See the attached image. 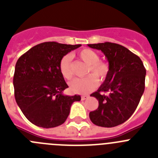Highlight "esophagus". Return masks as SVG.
<instances>
[{
    "mask_svg": "<svg viewBox=\"0 0 158 158\" xmlns=\"http://www.w3.org/2000/svg\"><path fill=\"white\" fill-rule=\"evenodd\" d=\"M89 98V96L88 95H85V96H81V100H86V99Z\"/></svg>",
    "mask_w": 158,
    "mask_h": 158,
    "instance_id": "esophagus-1",
    "label": "esophagus"
}]
</instances>
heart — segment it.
Returning a JSON list of instances; mask_svg holds the SVG:
<instances>
[{
	"instance_id": "obj_1",
	"label": "heart",
	"mask_w": 158,
	"mask_h": 158,
	"mask_svg": "<svg viewBox=\"0 0 158 158\" xmlns=\"http://www.w3.org/2000/svg\"><path fill=\"white\" fill-rule=\"evenodd\" d=\"M78 58L88 65L87 73L89 74L84 78H77L70 83V89L73 93L85 94L93 91L98 85V80L104 81L109 73V65L107 62L100 61V55L91 49L85 48L79 51ZM60 72L66 80H71L74 73L73 69L71 58L69 55H65L59 63Z\"/></svg>"
}]
</instances>
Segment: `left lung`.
<instances>
[{
	"instance_id": "8db88e82",
	"label": "left lung",
	"mask_w": 158,
	"mask_h": 158,
	"mask_svg": "<svg viewBox=\"0 0 158 158\" xmlns=\"http://www.w3.org/2000/svg\"><path fill=\"white\" fill-rule=\"evenodd\" d=\"M100 50L109 62V73L96 92L90 95L99 101L89 118L99 127H113L126 122L139 105L145 90L146 70L136 54L117 43L88 44Z\"/></svg>"
}]
</instances>
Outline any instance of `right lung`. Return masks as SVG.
Returning a JSON list of instances; mask_svg holds the SVG:
<instances>
[{
  "instance_id": "obj_1",
  "label": "right lung",
  "mask_w": 158,
  "mask_h": 158,
  "mask_svg": "<svg viewBox=\"0 0 158 158\" xmlns=\"http://www.w3.org/2000/svg\"><path fill=\"white\" fill-rule=\"evenodd\" d=\"M56 42L35 46L17 60L13 77L14 95L25 117L38 127L51 128L65 123L79 95L62 94L68 88L59 69L60 61L81 47Z\"/></svg>"
}]
</instances>
